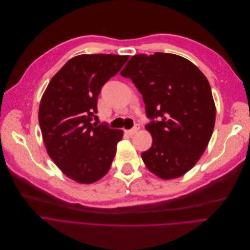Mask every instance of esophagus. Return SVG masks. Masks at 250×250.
Returning <instances> with one entry per match:
<instances>
[{
  "label": "esophagus",
  "mask_w": 250,
  "mask_h": 250,
  "mask_svg": "<svg viewBox=\"0 0 250 250\" xmlns=\"http://www.w3.org/2000/svg\"><path fill=\"white\" fill-rule=\"evenodd\" d=\"M139 125L138 124H136L132 129H129V130H125V133L126 134H128V135H130V136H131V135H134L137 131H138V130H139Z\"/></svg>",
  "instance_id": "1"
}]
</instances>
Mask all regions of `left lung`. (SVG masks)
<instances>
[{
    "label": "left lung",
    "instance_id": "8db88e82",
    "mask_svg": "<svg viewBox=\"0 0 250 250\" xmlns=\"http://www.w3.org/2000/svg\"><path fill=\"white\" fill-rule=\"evenodd\" d=\"M121 75L130 78L151 122V147L141 153L146 168L165 180L178 178L203 156L216 121V106L204 73L187 59L167 53L131 57Z\"/></svg>",
    "mask_w": 250,
    "mask_h": 250
}]
</instances>
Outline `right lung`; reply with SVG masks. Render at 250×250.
I'll return each instance as SVG.
<instances>
[{
	"label": "right lung",
	"mask_w": 250,
	"mask_h": 250,
	"mask_svg": "<svg viewBox=\"0 0 250 250\" xmlns=\"http://www.w3.org/2000/svg\"><path fill=\"white\" fill-rule=\"evenodd\" d=\"M129 56L79 55L51 79L42 94L39 121L50 158L67 177L90 184L109 172L123 137L120 129L92 124L98 97Z\"/></svg>",
	"instance_id": "1"
}]
</instances>
